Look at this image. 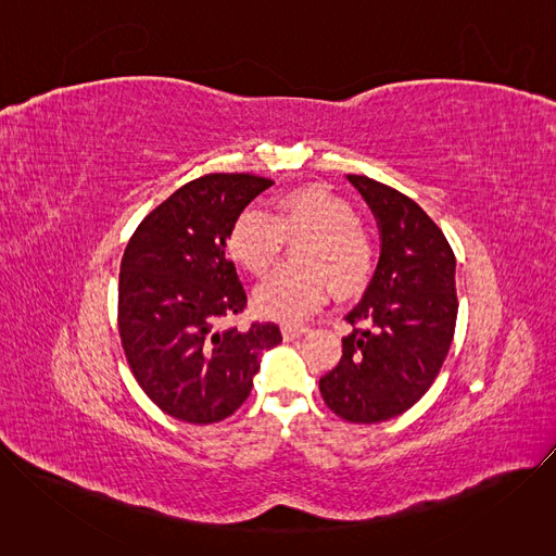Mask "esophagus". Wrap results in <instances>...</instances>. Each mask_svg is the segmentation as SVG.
Wrapping results in <instances>:
<instances>
[{
  "label": "esophagus",
  "instance_id": "esophagus-1",
  "mask_svg": "<svg viewBox=\"0 0 556 556\" xmlns=\"http://www.w3.org/2000/svg\"><path fill=\"white\" fill-rule=\"evenodd\" d=\"M305 332H307V328H303V326H281V334L286 341H294V339L303 337Z\"/></svg>",
  "mask_w": 556,
  "mask_h": 556
}]
</instances>
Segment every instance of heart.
<instances>
[{
	"label": "heart",
	"instance_id": "obj_1",
	"mask_svg": "<svg viewBox=\"0 0 556 556\" xmlns=\"http://www.w3.org/2000/svg\"><path fill=\"white\" fill-rule=\"evenodd\" d=\"M277 215L249 206L228 230V253L255 277H266L281 253L283 235H312L301 251V262L312 268H283L253 296L255 309L266 319L296 324L332 294H352L365 286L374 264L367 235L358 215L337 193L319 185H305L281 193Z\"/></svg>",
	"mask_w": 556,
	"mask_h": 556
}]
</instances>
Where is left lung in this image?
<instances>
[{"mask_svg": "<svg viewBox=\"0 0 556 556\" xmlns=\"http://www.w3.org/2000/svg\"><path fill=\"white\" fill-rule=\"evenodd\" d=\"M345 178L376 217L380 257L319 389L337 416L369 425L414 407L440 374L457 319L455 255L412 198L367 176Z\"/></svg>", "mask_w": 556, "mask_h": 556, "instance_id": "obj_1", "label": "left lung"}]
</instances>
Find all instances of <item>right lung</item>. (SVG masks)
Returning <instances> with one entry per match:
<instances>
[{
    "label": "right lung",
    "instance_id": "obj_1",
    "mask_svg": "<svg viewBox=\"0 0 556 556\" xmlns=\"http://www.w3.org/2000/svg\"><path fill=\"white\" fill-rule=\"evenodd\" d=\"M273 185L255 174H208L174 191L134 230L118 277V332L151 403L191 425L228 418L249 399L275 324L222 328L247 305L226 260L228 230Z\"/></svg>",
    "mask_w": 556,
    "mask_h": 556
}]
</instances>
